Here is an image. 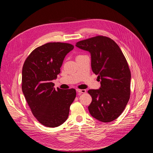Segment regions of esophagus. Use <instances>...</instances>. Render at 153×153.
<instances>
[{"mask_svg":"<svg viewBox=\"0 0 153 153\" xmlns=\"http://www.w3.org/2000/svg\"><path fill=\"white\" fill-rule=\"evenodd\" d=\"M76 91L78 92H79V93H85V92H86V90L85 89H76Z\"/></svg>","mask_w":153,"mask_h":153,"instance_id":"1","label":"esophagus"}]
</instances>
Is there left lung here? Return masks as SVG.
Returning a JSON list of instances; mask_svg holds the SVG:
<instances>
[{
	"label": "left lung",
	"instance_id": "8db88e82",
	"mask_svg": "<svg viewBox=\"0 0 153 153\" xmlns=\"http://www.w3.org/2000/svg\"><path fill=\"white\" fill-rule=\"evenodd\" d=\"M76 47L91 53L92 70L101 84L99 89L88 91L91 115L103 123L114 121L130 98L131 72L126 58L117 44L103 36L78 41Z\"/></svg>",
	"mask_w": 153,
	"mask_h": 153
}]
</instances>
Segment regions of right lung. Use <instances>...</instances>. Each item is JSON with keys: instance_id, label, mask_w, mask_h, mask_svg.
Listing matches in <instances>:
<instances>
[{"instance_id": "add662e5", "label": "right lung", "mask_w": 153, "mask_h": 153, "mask_svg": "<svg viewBox=\"0 0 153 153\" xmlns=\"http://www.w3.org/2000/svg\"><path fill=\"white\" fill-rule=\"evenodd\" d=\"M73 48L69 43H46L32 51L23 66V93L32 114L45 126L57 127L65 122L76 97L75 89L55 90L52 82Z\"/></svg>"}]
</instances>
